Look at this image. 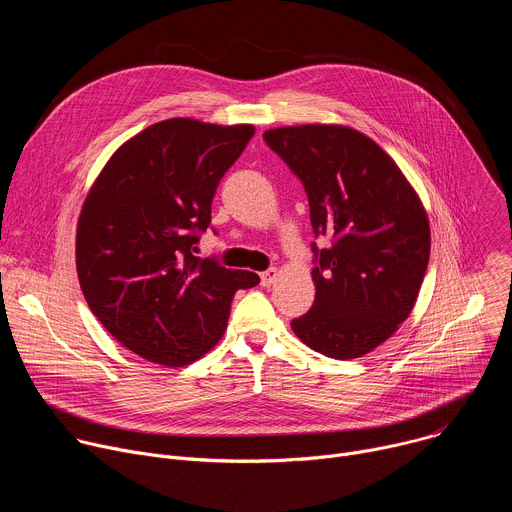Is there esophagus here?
I'll use <instances>...</instances> for the list:
<instances>
[{"instance_id":"34e87169","label":"esophagus","mask_w":512,"mask_h":512,"mask_svg":"<svg viewBox=\"0 0 512 512\" xmlns=\"http://www.w3.org/2000/svg\"><path fill=\"white\" fill-rule=\"evenodd\" d=\"M277 277H279V271H277L275 267H271V269H267V271L261 273V285H263V287H269V285L275 283Z\"/></svg>"}]
</instances>
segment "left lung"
Segmentation results:
<instances>
[{
	"mask_svg": "<svg viewBox=\"0 0 512 512\" xmlns=\"http://www.w3.org/2000/svg\"><path fill=\"white\" fill-rule=\"evenodd\" d=\"M263 137L302 180L314 233L332 237L330 249L314 245L316 300L291 330L330 358L369 354L417 302L431 249L423 202L381 145L352 127L287 125Z\"/></svg>",
	"mask_w": 512,
	"mask_h": 512,
	"instance_id": "1",
	"label": "left lung"
}]
</instances>
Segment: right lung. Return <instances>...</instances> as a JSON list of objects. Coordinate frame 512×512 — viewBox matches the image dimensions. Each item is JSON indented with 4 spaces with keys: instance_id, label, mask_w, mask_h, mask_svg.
I'll return each mask as SVG.
<instances>
[{
    "instance_id": "right-lung-1",
    "label": "right lung",
    "mask_w": 512,
    "mask_h": 512,
    "mask_svg": "<svg viewBox=\"0 0 512 512\" xmlns=\"http://www.w3.org/2000/svg\"><path fill=\"white\" fill-rule=\"evenodd\" d=\"M255 127L174 117L109 158L77 225V273L103 328L137 356L184 367L223 338L237 289L259 275L192 255L218 182Z\"/></svg>"
}]
</instances>
